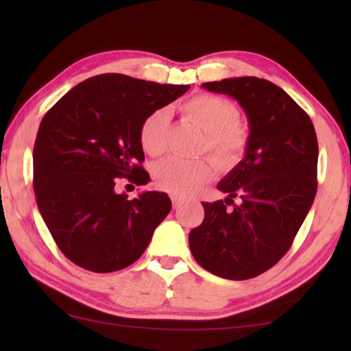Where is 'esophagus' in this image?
<instances>
[{
  "label": "esophagus",
  "instance_id": "34e87169",
  "mask_svg": "<svg viewBox=\"0 0 351 351\" xmlns=\"http://www.w3.org/2000/svg\"><path fill=\"white\" fill-rule=\"evenodd\" d=\"M171 203H173V209H178V207L182 206V199L175 197V195H173V197H171Z\"/></svg>",
  "mask_w": 351,
  "mask_h": 351
}]
</instances>
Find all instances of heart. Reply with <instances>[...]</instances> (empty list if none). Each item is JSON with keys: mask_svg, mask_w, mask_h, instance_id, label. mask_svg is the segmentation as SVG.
Returning <instances> with one entry per match:
<instances>
[{"mask_svg": "<svg viewBox=\"0 0 351 351\" xmlns=\"http://www.w3.org/2000/svg\"><path fill=\"white\" fill-rule=\"evenodd\" d=\"M182 114L206 133V148L221 170H230L246 153L249 132L239 119V108L228 99L198 94L181 106ZM170 111L158 108L141 123L139 141L144 152L158 156L167 148ZM209 161H189L171 156L153 167V178L165 192L187 197L209 182L213 176Z\"/></svg>", "mask_w": 351, "mask_h": 351, "instance_id": "heart-1", "label": "heart"}]
</instances>
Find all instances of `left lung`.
Masks as SVG:
<instances>
[{"label": "left lung", "mask_w": 351, "mask_h": 351, "mask_svg": "<svg viewBox=\"0 0 351 351\" xmlns=\"http://www.w3.org/2000/svg\"><path fill=\"white\" fill-rule=\"evenodd\" d=\"M235 99L245 111V158L218 182L224 201L203 203L204 219L190 230L193 258L229 280L272 268L293 245L317 190L319 147L310 116L280 86L258 77L201 85ZM241 203L225 207L232 197Z\"/></svg>", "instance_id": "8db88e82"}]
</instances>
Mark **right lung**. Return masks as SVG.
<instances>
[{"mask_svg": "<svg viewBox=\"0 0 351 351\" xmlns=\"http://www.w3.org/2000/svg\"><path fill=\"white\" fill-rule=\"evenodd\" d=\"M189 85L100 74L68 91L41 119L34 145V192L52 239L83 269L112 272L138 260L171 201L164 192L130 199L117 178L150 181L139 130L152 111Z\"/></svg>", "mask_w": 351, "mask_h": 351, "instance_id": "obj_1", "label": "right lung"}]
</instances>
